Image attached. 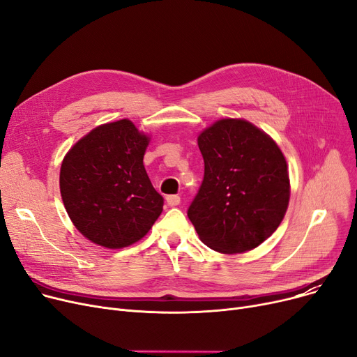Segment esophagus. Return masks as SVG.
Returning a JSON list of instances; mask_svg holds the SVG:
<instances>
[{"instance_id":"1","label":"esophagus","mask_w":357,"mask_h":357,"mask_svg":"<svg viewBox=\"0 0 357 357\" xmlns=\"http://www.w3.org/2000/svg\"><path fill=\"white\" fill-rule=\"evenodd\" d=\"M166 202H167V205H171V207H176V205H179V202H181V197L179 195H167Z\"/></svg>"}]
</instances>
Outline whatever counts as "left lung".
Wrapping results in <instances>:
<instances>
[{"instance_id": "1", "label": "left lung", "mask_w": 357, "mask_h": 357, "mask_svg": "<svg viewBox=\"0 0 357 357\" xmlns=\"http://www.w3.org/2000/svg\"><path fill=\"white\" fill-rule=\"evenodd\" d=\"M204 179L188 217L199 238L221 253L264 243L289 202L287 160L278 144L245 120L224 119L198 137Z\"/></svg>"}]
</instances>
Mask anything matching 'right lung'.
<instances>
[{
  "label": "right lung",
  "instance_id": "add662e5",
  "mask_svg": "<svg viewBox=\"0 0 357 357\" xmlns=\"http://www.w3.org/2000/svg\"><path fill=\"white\" fill-rule=\"evenodd\" d=\"M147 144L149 139L124 119L93 128L65 156L62 201L88 240L108 249L130 246L160 215L163 197L143 165Z\"/></svg>",
  "mask_w": 357,
  "mask_h": 357
}]
</instances>
